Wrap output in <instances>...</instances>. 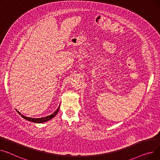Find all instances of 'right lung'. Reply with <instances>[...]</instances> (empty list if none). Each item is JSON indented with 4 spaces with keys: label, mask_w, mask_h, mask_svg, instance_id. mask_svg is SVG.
I'll list each match as a JSON object with an SVG mask.
<instances>
[{
    "label": "right lung",
    "mask_w": 160,
    "mask_h": 160,
    "mask_svg": "<svg viewBox=\"0 0 160 160\" xmlns=\"http://www.w3.org/2000/svg\"><path fill=\"white\" fill-rule=\"evenodd\" d=\"M59 109H60V106L58 107V108L54 112H53L52 114H50V115H49L48 116L43 117V118H29V117H26V116L22 115V114H20V112H19L18 111H17V112L20 115H21V116H22V118H24V119H26V120H27L28 121H30V122H35V123H43V122H45L46 121H48V120H51L55 116H56L57 112L59 111Z\"/></svg>",
    "instance_id": "right-lung-1"
}]
</instances>
